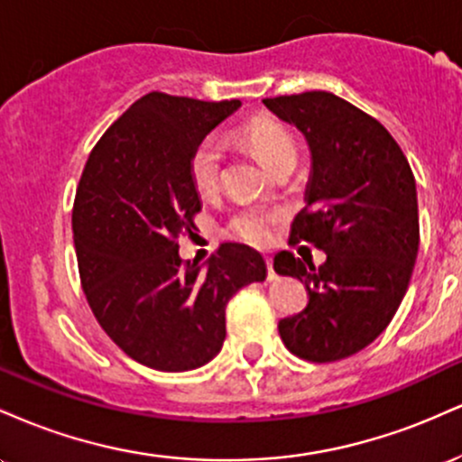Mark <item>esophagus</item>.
<instances>
[{
	"label": "esophagus",
	"instance_id": "esophagus-1",
	"mask_svg": "<svg viewBox=\"0 0 462 462\" xmlns=\"http://www.w3.org/2000/svg\"><path fill=\"white\" fill-rule=\"evenodd\" d=\"M264 263H267V280H275V278H278V273H275L273 272V261H272V258H264Z\"/></svg>",
	"mask_w": 462,
	"mask_h": 462
}]
</instances>
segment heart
I'll return each mask as SVG.
<instances>
[{
    "label": "heart",
    "instance_id": "b5f03b06",
    "mask_svg": "<svg viewBox=\"0 0 462 462\" xmlns=\"http://www.w3.org/2000/svg\"><path fill=\"white\" fill-rule=\"evenodd\" d=\"M243 139L269 169L280 167L291 158L295 161L293 134L269 116H258V119L249 121L243 128ZM221 164H224V145L217 136H208L195 147L189 162V173L190 182L199 195H213L219 189ZM278 219L280 213L275 210L243 208L232 217L230 230L249 245H267L272 241L273 226Z\"/></svg>",
    "mask_w": 462,
    "mask_h": 462
}]
</instances>
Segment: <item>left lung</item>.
Returning <instances> with one entry per match:
<instances>
[{
  "mask_svg": "<svg viewBox=\"0 0 462 462\" xmlns=\"http://www.w3.org/2000/svg\"><path fill=\"white\" fill-rule=\"evenodd\" d=\"M310 147L306 208L289 243L326 252L315 267L291 252L280 275L306 284L309 304L278 323L284 346L310 363H334L375 341L400 309L419 249L415 176L404 152L374 116L326 91L263 99Z\"/></svg>",
  "mask_w": 462,
  "mask_h": 462,
  "instance_id": "obj_1",
  "label": "left lung"
}]
</instances>
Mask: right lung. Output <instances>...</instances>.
<instances>
[{
	"instance_id": "1",
	"label": "right lung",
	"mask_w": 462,
	"mask_h": 462,
	"mask_svg": "<svg viewBox=\"0 0 462 462\" xmlns=\"http://www.w3.org/2000/svg\"><path fill=\"white\" fill-rule=\"evenodd\" d=\"M238 106L147 93L84 164L71 215L79 282L104 332L145 367L189 371L213 360L227 301L267 278L261 254L241 243H224L206 269L178 254L201 210L190 156Z\"/></svg>"
}]
</instances>
